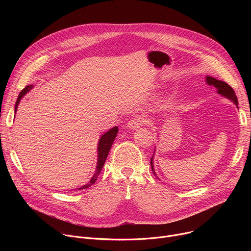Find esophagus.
<instances>
[{"instance_id":"obj_1","label":"esophagus","mask_w":251,"mask_h":251,"mask_svg":"<svg viewBox=\"0 0 251 251\" xmlns=\"http://www.w3.org/2000/svg\"><path fill=\"white\" fill-rule=\"evenodd\" d=\"M143 120L142 119H140V118H134V119H132V120H130L128 123H127V127L129 128V129H133V130H135V129H138L140 126H142L143 125Z\"/></svg>"}]
</instances>
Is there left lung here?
<instances>
[{
	"label": "left lung",
	"mask_w": 251,
	"mask_h": 251,
	"mask_svg": "<svg viewBox=\"0 0 251 251\" xmlns=\"http://www.w3.org/2000/svg\"><path fill=\"white\" fill-rule=\"evenodd\" d=\"M205 78H206L205 81H206V83L208 85H213V86H215L218 89L217 90L218 94L222 95L223 97H225V98H228L229 100H231L237 105V107H238V100H237V97L235 95V91L233 90V88L228 83L224 82L222 80H218V79H216V78H214L212 76H206ZM152 160H153V155H152V157L151 159V170L153 171V173H154ZM154 175H155V173H154Z\"/></svg>",
	"instance_id": "obj_1"
}]
</instances>
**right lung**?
Masks as SVG:
<instances>
[{
	"label": "right lung",
	"instance_id": "right-lung-1",
	"mask_svg": "<svg viewBox=\"0 0 251 251\" xmlns=\"http://www.w3.org/2000/svg\"><path fill=\"white\" fill-rule=\"evenodd\" d=\"M33 87V85H27L26 87H24L21 91L20 94L17 98V100H16V103H15V113L17 112V108H18V104L20 102V100L27 94V92ZM117 133H118V127H113L112 129H110L108 132H105L104 134H102L99 140V144H98V165H97V169H96V172H95V175L92 176V178L90 179V181L85 184V185L81 186L80 188H78V190L80 189H85V188H88L90 187L92 184H94L98 178V176L100 175V171L103 167V164L105 162V160H107V156L109 154V151L112 148V144L117 136Z\"/></svg>",
	"mask_w": 251,
	"mask_h": 251
}]
</instances>
